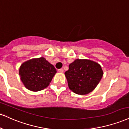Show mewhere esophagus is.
I'll use <instances>...</instances> for the list:
<instances>
[{
  "instance_id": "obj_1",
  "label": "esophagus",
  "mask_w": 129,
  "mask_h": 129,
  "mask_svg": "<svg viewBox=\"0 0 129 129\" xmlns=\"http://www.w3.org/2000/svg\"><path fill=\"white\" fill-rule=\"evenodd\" d=\"M58 72L59 73H63V70L62 69H60L58 70Z\"/></svg>"
}]
</instances>
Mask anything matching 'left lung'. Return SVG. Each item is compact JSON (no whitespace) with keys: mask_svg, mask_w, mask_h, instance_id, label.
I'll return each mask as SVG.
<instances>
[{"mask_svg":"<svg viewBox=\"0 0 129 129\" xmlns=\"http://www.w3.org/2000/svg\"><path fill=\"white\" fill-rule=\"evenodd\" d=\"M69 87L73 92L85 95L95 89L103 75L100 65L88 59H76L65 72Z\"/></svg>","mask_w":129,"mask_h":129,"instance_id":"left-lung-1","label":"left lung"}]
</instances>
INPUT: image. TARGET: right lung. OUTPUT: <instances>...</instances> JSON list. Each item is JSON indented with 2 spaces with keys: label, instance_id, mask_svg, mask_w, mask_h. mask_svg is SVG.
I'll use <instances>...</instances> for the list:
<instances>
[{
  "label": "right lung",
  "instance_id": "add662e5",
  "mask_svg": "<svg viewBox=\"0 0 129 129\" xmlns=\"http://www.w3.org/2000/svg\"><path fill=\"white\" fill-rule=\"evenodd\" d=\"M56 73L54 66L43 57L24 62L19 69L20 79L25 87L32 91L47 87Z\"/></svg>",
  "mask_w": 129,
  "mask_h": 129
}]
</instances>
